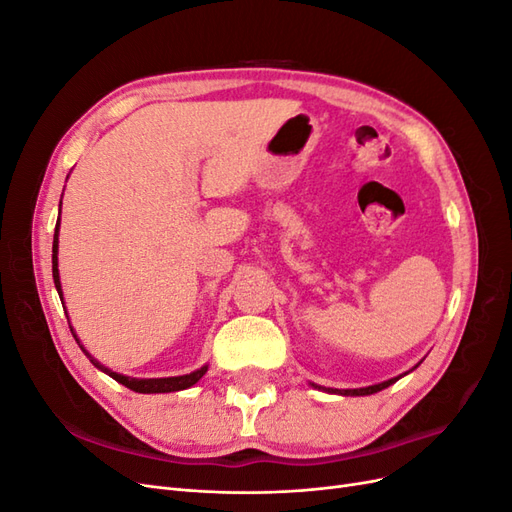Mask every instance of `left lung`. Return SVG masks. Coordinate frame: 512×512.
<instances>
[{"instance_id": "left-lung-1", "label": "left lung", "mask_w": 512, "mask_h": 512, "mask_svg": "<svg viewBox=\"0 0 512 512\" xmlns=\"http://www.w3.org/2000/svg\"><path fill=\"white\" fill-rule=\"evenodd\" d=\"M418 365H421V363H418ZM418 365H414L412 369H416ZM412 369H410V371H412ZM410 371H406V374H401V376H397V378H391V380H384V382L371 384V386H363V389H327V386H318V384H314V382H309V384H312L314 389H318V391H324V393H331V395H342V397H363V395H374V393H378V391L386 389V386L395 384L399 378L408 376Z\"/></svg>"}]
</instances>
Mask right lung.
<instances>
[{
  "label": "right lung",
  "mask_w": 512,
  "mask_h": 512,
  "mask_svg": "<svg viewBox=\"0 0 512 512\" xmlns=\"http://www.w3.org/2000/svg\"><path fill=\"white\" fill-rule=\"evenodd\" d=\"M59 215H61V200H59ZM57 254H59V220H57V226H55V237H53V282H55V288L59 292V299H64V292H61V282H59V258H57ZM68 324H70V318H68ZM70 331H72V335L76 339V344L81 346V350L85 352V356H87L91 363H94L100 371H104L106 376H111L113 380H117L123 386H128L130 391H136V393H147L149 395V393H175V391L190 389V386H194L200 378H203L207 374V369H209V365H203L200 369L190 371V374L170 376V378H132V376H123V374H117V371H113V369H108L106 365H102L98 359H94V356H91L85 350L79 335L74 333L72 324H70Z\"/></svg>",
  "instance_id": "obj_1"
}]
</instances>
